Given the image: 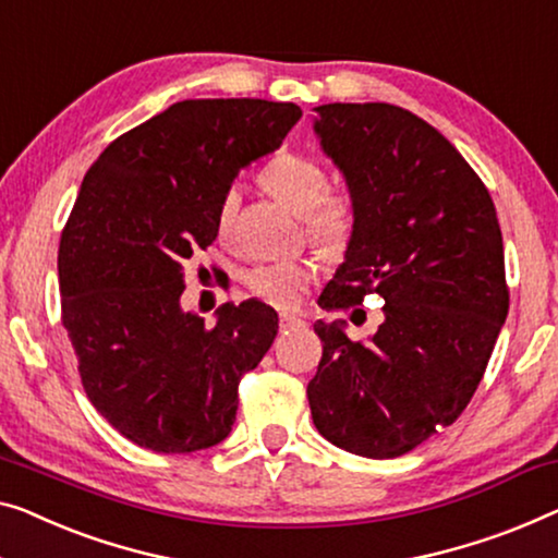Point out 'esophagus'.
<instances>
[{"instance_id": "esophagus-1", "label": "esophagus", "mask_w": 558, "mask_h": 558, "mask_svg": "<svg viewBox=\"0 0 558 558\" xmlns=\"http://www.w3.org/2000/svg\"><path fill=\"white\" fill-rule=\"evenodd\" d=\"M305 326V320L301 315H293V313H282L280 315V330H293V328H301Z\"/></svg>"}]
</instances>
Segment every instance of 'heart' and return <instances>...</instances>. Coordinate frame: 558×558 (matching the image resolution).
I'll use <instances>...</instances> for the list:
<instances>
[{
	"mask_svg": "<svg viewBox=\"0 0 558 558\" xmlns=\"http://www.w3.org/2000/svg\"><path fill=\"white\" fill-rule=\"evenodd\" d=\"M263 185L298 218H307V235L323 247L338 245L351 226L348 199L328 193V172L318 160L298 153H280L265 165ZM240 195L228 187L218 205V230L228 232L235 218ZM245 282L260 301L270 305H293L311 282V268L298 260L263 263L245 272Z\"/></svg>",
	"mask_w": 558,
	"mask_h": 558,
	"instance_id": "heart-1",
	"label": "heart"
}]
</instances>
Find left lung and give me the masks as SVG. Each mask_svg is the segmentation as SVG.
<instances>
[{
  "mask_svg": "<svg viewBox=\"0 0 558 558\" xmlns=\"http://www.w3.org/2000/svg\"><path fill=\"white\" fill-rule=\"evenodd\" d=\"M315 135L353 203L345 260L318 305L384 298V323L351 340L315 323L323 343L307 384L315 428L365 459H396L451 426L484 378L509 313L494 199L459 149L403 107H315ZM353 318V315H351Z\"/></svg>",
  "mask_w": 558,
  "mask_h": 558,
  "instance_id": "left-lung-1",
  "label": "left lung"
}]
</instances>
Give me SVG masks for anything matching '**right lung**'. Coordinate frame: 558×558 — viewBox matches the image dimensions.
Here are the masks:
<instances>
[{
    "mask_svg": "<svg viewBox=\"0 0 558 558\" xmlns=\"http://www.w3.org/2000/svg\"><path fill=\"white\" fill-rule=\"evenodd\" d=\"M301 107L182 99L105 147L62 230V326L95 409L132 444L193 453L228 438L238 384L268 353L278 313L226 303L185 313V263L218 238L235 174L278 149Z\"/></svg>",
    "mask_w": 558,
    "mask_h": 558,
    "instance_id": "add662e5",
    "label": "right lung"
}]
</instances>
